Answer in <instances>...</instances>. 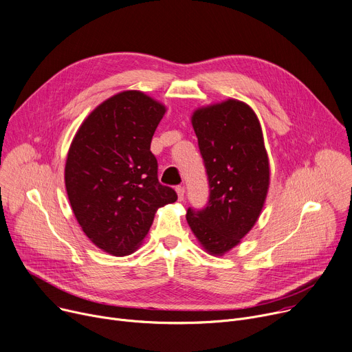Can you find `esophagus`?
Wrapping results in <instances>:
<instances>
[{
    "mask_svg": "<svg viewBox=\"0 0 352 352\" xmlns=\"http://www.w3.org/2000/svg\"><path fill=\"white\" fill-rule=\"evenodd\" d=\"M175 190H177V195H178V201H179V202H181V201H184L185 188H184V186H177V188H175Z\"/></svg>",
    "mask_w": 352,
    "mask_h": 352,
    "instance_id": "obj_1",
    "label": "esophagus"
}]
</instances>
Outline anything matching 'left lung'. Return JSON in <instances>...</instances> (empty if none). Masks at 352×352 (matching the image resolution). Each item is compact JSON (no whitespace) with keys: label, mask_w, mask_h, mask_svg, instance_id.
<instances>
[{"label":"left lung","mask_w":352,"mask_h":352,"mask_svg":"<svg viewBox=\"0 0 352 352\" xmlns=\"http://www.w3.org/2000/svg\"><path fill=\"white\" fill-rule=\"evenodd\" d=\"M209 181L205 209H188L186 221L210 255L240 244L264 208L270 160L260 120L245 102L229 98L201 107L190 118Z\"/></svg>","instance_id":"obj_1"}]
</instances>
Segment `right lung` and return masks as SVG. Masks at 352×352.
<instances>
[{
	"mask_svg": "<svg viewBox=\"0 0 352 352\" xmlns=\"http://www.w3.org/2000/svg\"><path fill=\"white\" fill-rule=\"evenodd\" d=\"M167 108L142 91H122L95 108L70 144L65 182L85 236L111 255H129L158 208L177 201L157 178L150 151Z\"/></svg>",
	"mask_w": 352,
	"mask_h": 352,
	"instance_id": "1",
	"label": "right lung"
}]
</instances>
